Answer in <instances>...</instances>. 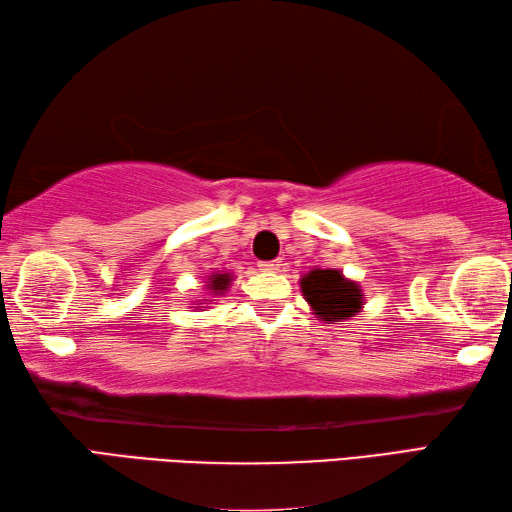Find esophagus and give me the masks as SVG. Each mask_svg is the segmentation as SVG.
I'll return each mask as SVG.
<instances>
[{
	"mask_svg": "<svg viewBox=\"0 0 512 512\" xmlns=\"http://www.w3.org/2000/svg\"><path fill=\"white\" fill-rule=\"evenodd\" d=\"M281 264L279 259H275V262H259V270H262V273H277V270H281Z\"/></svg>",
	"mask_w": 512,
	"mask_h": 512,
	"instance_id": "esophagus-1",
	"label": "esophagus"
}]
</instances>
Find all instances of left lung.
I'll list each match as a JSON object with an SVG mask.
<instances>
[{
	"instance_id": "obj_1",
	"label": "left lung",
	"mask_w": 512,
	"mask_h": 512,
	"mask_svg": "<svg viewBox=\"0 0 512 512\" xmlns=\"http://www.w3.org/2000/svg\"><path fill=\"white\" fill-rule=\"evenodd\" d=\"M299 286L312 314L323 323L350 319L365 306L363 288L336 268H314L299 279Z\"/></svg>"
}]
</instances>
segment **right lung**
Listing matches in <instances>:
<instances>
[{"mask_svg": "<svg viewBox=\"0 0 512 512\" xmlns=\"http://www.w3.org/2000/svg\"><path fill=\"white\" fill-rule=\"evenodd\" d=\"M233 279H235V277H233L231 273H224V270H217V273L206 277L204 288H206V292H209V297H222L224 292H226L228 288H231ZM200 301H213V299H200ZM193 308L200 310V308H204V306H200V303H193Z\"/></svg>", "mask_w": 512, "mask_h": 512, "instance_id": "obj_1", "label": "right lung"}]
</instances>
